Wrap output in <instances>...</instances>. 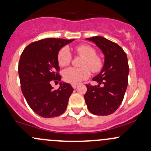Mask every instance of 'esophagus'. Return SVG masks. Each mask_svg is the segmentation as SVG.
I'll list each match as a JSON object with an SVG mask.
<instances>
[{
  "label": "esophagus",
  "mask_w": 151,
  "mask_h": 151,
  "mask_svg": "<svg viewBox=\"0 0 151 151\" xmlns=\"http://www.w3.org/2000/svg\"><path fill=\"white\" fill-rule=\"evenodd\" d=\"M71 86H72V88H74V89H75V88L77 87V84H72L71 85Z\"/></svg>",
  "instance_id": "34e87169"
}]
</instances>
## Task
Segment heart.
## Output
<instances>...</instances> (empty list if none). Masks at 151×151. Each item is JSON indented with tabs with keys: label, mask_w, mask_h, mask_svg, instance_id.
<instances>
[{
	"label": "heart",
	"mask_w": 151,
	"mask_h": 151,
	"mask_svg": "<svg viewBox=\"0 0 151 151\" xmlns=\"http://www.w3.org/2000/svg\"><path fill=\"white\" fill-rule=\"evenodd\" d=\"M77 53L83 56L81 68H68L63 71V79L71 84H78L91 75V70L94 73L101 71L103 62L101 58L96 55V51L93 47L89 45H83L77 47ZM72 60V55L67 46L62 47L58 53V61L60 66H66L70 64ZM91 69L90 70L89 68Z\"/></svg>",
	"instance_id": "heart-1"
}]
</instances>
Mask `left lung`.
Returning a JSON list of instances; mask_svg holds the SVG:
<instances>
[{
	"label": "left lung",
	"instance_id": "1",
	"mask_svg": "<svg viewBox=\"0 0 151 151\" xmlns=\"http://www.w3.org/2000/svg\"><path fill=\"white\" fill-rule=\"evenodd\" d=\"M93 42L104 55L101 72L93 78L98 85H86L85 100L88 109L96 115H109L122 103L129 72L127 55L118 45L101 36L86 39Z\"/></svg>",
	"mask_w": 151,
	"mask_h": 151
}]
</instances>
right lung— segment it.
Instances as JSON below:
<instances>
[{
    "label": "right lung",
    "instance_id": "right-lung-1",
    "mask_svg": "<svg viewBox=\"0 0 151 151\" xmlns=\"http://www.w3.org/2000/svg\"><path fill=\"white\" fill-rule=\"evenodd\" d=\"M74 39H42L30 44L20 56L18 66L21 90L30 107L43 118L62 115L74 89L68 83H60L53 90L51 82H60L59 50Z\"/></svg>",
    "mask_w": 151,
    "mask_h": 151
}]
</instances>
